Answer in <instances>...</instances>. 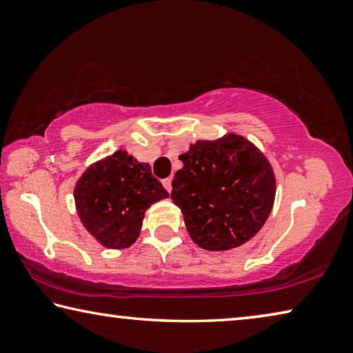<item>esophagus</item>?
Returning <instances> with one entry per match:
<instances>
[{"label": "esophagus", "instance_id": "obj_1", "mask_svg": "<svg viewBox=\"0 0 353 353\" xmlns=\"http://www.w3.org/2000/svg\"><path fill=\"white\" fill-rule=\"evenodd\" d=\"M171 182H172V179L171 177H168V179H163V187H165V190L168 191V193H171V190H172V185H171Z\"/></svg>", "mask_w": 353, "mask_h": 353}]
</instances>
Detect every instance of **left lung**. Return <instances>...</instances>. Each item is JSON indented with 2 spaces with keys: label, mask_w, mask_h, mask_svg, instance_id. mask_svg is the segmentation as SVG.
I'll return each instance as SVG.
<instances>
[{
  "label": "left lung",
  "mask_w": 353,
  "mask_h": 353,
  "mask_svg": "<svg viewBox=\"0 0 353 353\" xmlns=\"http://www.w3.org/2000/svg\"><path fill=\"white\" fill-rule=\"evenodd\" d=\"M171 199L188 235L205 250H230L254 238L270 218L276 174L265 154L246 137L225 134L198 140L179 155Z\"/></svg>",
  "instance_id": "left-lung-1"
}]
</instances>
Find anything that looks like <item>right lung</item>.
I'll list each match as a JSON object with an SVG mask.
<instances>
[{"label": "right lung", "mask_w": 353, "mask_h": 353, "mask_svg": "<svg viewBox=\"0 0 353 353\" xmlns=\"http://www.w3.org/2000/svg\"><path fill=\"white\" fill-rule=\"evenodd\" d=\"M74 205L82 225L107 249H126L140 236L145 212L168 198V191L124 149L87 166L74 185Z\"/></svg>", "instance_id": "add662e5"}]
</instances>
